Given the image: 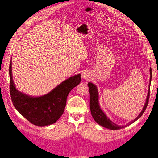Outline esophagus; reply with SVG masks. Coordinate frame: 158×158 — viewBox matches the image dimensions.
<instances>
[{
	"mask_svg": "<svg viewBox=\"0 0 158 158\" xmlns=\"http://www.w3.org/2000/svg\"><path fill=\"white\" fill-rule=\"evenodd\" d=\"M82 78L83 79H88L89 78V74L88 73H83L82 74Z\"/></svg>",
	"mask_w": 158,
	"mask_h": 158,
	"instance_id": "1",
	"label": "esophagus"
}]
</instances>
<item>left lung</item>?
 Listing matches in <instances>:
<instances>
[{
	"instance_id": "left-lung-1",
	"label": "left lung",
	"mask_w": 158,
	"mask_h": 158,
	"mask_svg": "<svg viewBox=\"0 0 158 158\" xmlns=\"http://www.w3.org/2000/svg\"><path fill=\"white\" fill-rule=\"evenodd\" d=\"M150 81H149V90H148V94L147 97L146 102H145L144 106L143 107V110L141 111L140 114L135 118L134 120H132L129 124L126 125L125 126H120L116 125V123H113L109 118H107L106 114H105L103 110L101 109L99 103H98V92L97 86H96L93 83L91 82H89L88 83L89 91V107H90V112L92 117H93L94 120L97 122L98 125L101 126L106 127L107 129H112V130H116V129H120L125 127L128 126L129 125L132 124L133 123L140 118L144 112L145 110L147 107L148 103H149V94H150V85L151 81V78H152V72H151V69H150Z\"/></svg>"
}]
</instances>
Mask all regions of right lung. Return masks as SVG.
Returning <instances> with one entry per match:
<instances>
[{"label":"right lung","mask_w":158,"mask_h":158,"mask_svg":"<svg viewBox=\"0 0 158 158\" xmlns=\"http://www.w3.org/2000/svg\"><path fill=\"white\" fill-rule=\"evenodd\" d=\"M11 59L9 64L10 95L15 109L32 124L44 127L53 124L60 118L66 107V98L71 89L81 82V75L65 80L48 94L32 97L18 91L12 77Z\"/></svg>","instance_id":"right-lung-1"}]
</instances>
